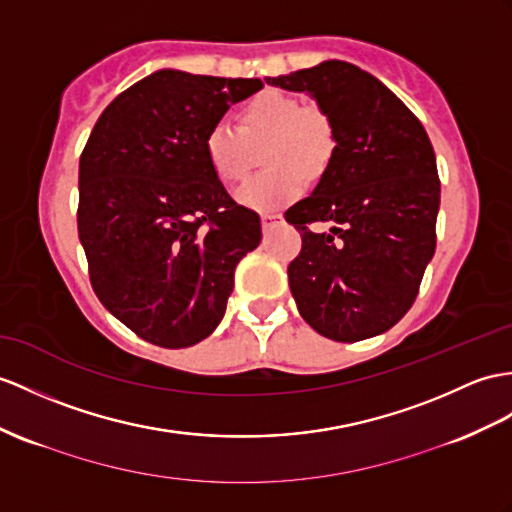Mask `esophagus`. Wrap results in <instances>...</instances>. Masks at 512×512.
I'll return each instance as SVG.
<instances>
[{"instance_id": "esophagus-1", "label": "esophagus", "mask_w": 512, "mask_h": 512, "mask_svg": "<svg viewBox=\"0 0 512 512\" xmlns=\"http://www.w3.org/2000/svg\"><path fill=\"white\" fill-rule=\"evenodd\" d=\"M260 223H263V230L269 232L278 226V223H282V215H276V213H265L263 217H260Z\"/></svg>"}]
</instances>
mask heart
<instances>
[{"label":"heart","mask_w":512,"mask_h":512,"mask_svg":"<svg viewBox=\"0 0 512 512\" xmlns=\"http://www.w3.org/2000/svg\"><path fill=\"white\" fill-rule=\"evenodd\" d=\"M263 152L269 169L249 180L236 193V202L258 213H273L302 195L308 178L328 171L336 152V132L330 115L317 104L267 89L254 95L239 110V128L217 121L204 136V154L215 176L234 186L247 180Z\"/></svg>","instance_id":"1"}]
</instances>
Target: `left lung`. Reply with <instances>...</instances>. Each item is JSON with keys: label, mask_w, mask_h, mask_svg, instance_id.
Returning <instances> with one entry per match:
<instances>
[{"label": "left lung", "mask_w": 512, "mask_h": 512, "mask_svg": "<svg viewBox=\"0 0 512 512\" xmlns=\"http://www.w3.org/2000/svg\"><path fill=\"white\" fill-rule=\"evenodd\" d=\"M330 115L336 152L313 195L284 217L302 234L289 265L299 315L321 336L356 343L413 306L436 247L441 182L421 121L393 91L343 60L267 78ZM330 220V233L310 222Z\"/></svg>", "instance_id": "obj_1"}]
</instances>
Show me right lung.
I'll use <instances>...</instances> for the list:
<instances>
[{"label": "right lung", "mask_w": 512, "mask_h": 512, "mask_svg": "<svg viewBox=\"0 0 512 512\" xmlns=\"http://www.w3.org/2000/svg\"><path fill=\"white\" fill-rule=\"evenodd\" d=\"M260 80L160 69L112 99L80 156L93 291L141 339L180 350L219 326L260 217L223 189L204 136Z\"/></svg>", "instance_id": "1"}]
</instances>
